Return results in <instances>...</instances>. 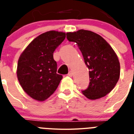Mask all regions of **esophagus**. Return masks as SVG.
<instances>
[{"mask_svg":"<svg viewBox=\"0 0 134 134\" xmlns=\"http://www.w3.org/2000/svg\"><path fill=\"white\" fill-rule=\"evenodd\" d=\"M73 75H74V73H73V71H70L69 72V74H68L69 76L71 77Z\"/></svg>","mask_w":134,"mask_h":134,"instance_id":"1","label":"esophagus"}]
</instances>
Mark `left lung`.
Here are the masks:
<instances>
[{
    "label": "left lung",
    "instance_id": "obj_1",
    "mask_svg": "<svg viewBox=\"0 0 134 134\" xmlns=\"http://www.w3.org/2000/svg\"><path fill=\"white\" fill-rule=\"evenodd\" d=\"M69 42L77 44L89 69L90 83L82 93L88 99L96 100L109 94L120 76V63L115 52L100 35L89 30L67 32Z\"/></svg>",
    "mask_w": 134,
    "mask_h": 134
}]
</instances>
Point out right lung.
Returning <instances> with one entry per match:
<instances>
[{
    "instance_id": "1",
    "label": "right lung",
    "mask_w": 134,
    "mask_h": 134,
    "mask_svg": "<svg viewBox=\"0 0 134 134\" xmlns=\"http://www.w3.org/2000/svg\"><path fill=\"white\" fill-rule=\"evenodd\" d=\"M65 33L48 31L34 39L19 58L17 76L27 94L44 101L54 92L63 76L57 74L53 53L65 38Z\"/></svg>"
}]
</instances>
